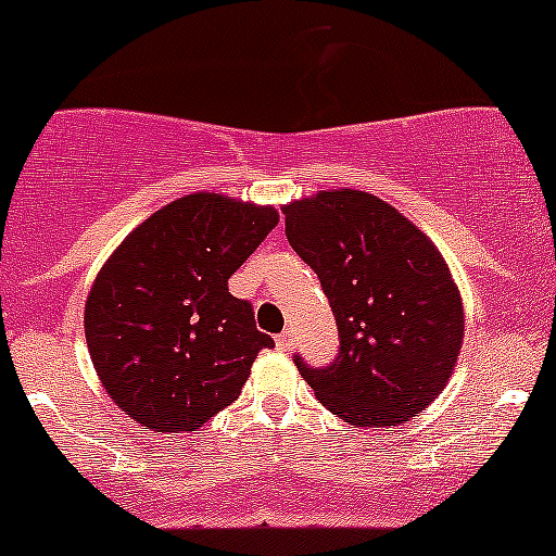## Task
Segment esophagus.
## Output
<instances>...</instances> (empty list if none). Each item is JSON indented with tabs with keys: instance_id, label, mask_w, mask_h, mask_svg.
Wrapping results in <instances>:
<instances>
[{
	"instance_id": "1",
	"label": "esophagus",
	"mask_w": 556,
	"mask_h": 556,
	"mask_svg": "<svg viewBox=\"0 0 556 556\" xmlns=\"http://www.w3.org/2000/svg\"><path fill=\"white\" fill-rule=\"evenodd\" d=\"M276 344L278 349H283V352H291V349H294V333H291V330H283L276 339Z\"/></svg>"
}]
</instances>
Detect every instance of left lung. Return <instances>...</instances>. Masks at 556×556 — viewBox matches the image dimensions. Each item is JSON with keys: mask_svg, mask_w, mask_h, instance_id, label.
Here are the masks:
<instances>
[{"mask_svg": "<svg viewBox=\"0 0 556 556\" xmlns=\"http://www.w3.org/2000/svg\"><path fill=\"white\" fill-rule=\"evenodd\" d=\"M286 236L320 278L339 354H294L323 407L349 426H399L446 386L465 336L463 299L444 257L402 212L365 191H323L283 207Z\"/></svg>", "mask_w": 556, "mask_h": 556, "instance_id": "1", "label": "left lung"}]
</instances>
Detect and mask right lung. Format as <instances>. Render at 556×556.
Wrapping results in <instances>:
<instances>
[{"label": "right lung", "instance_id": "add662e5", "mask_svg": "<svg viewBox=\"0 0 556 556\" xmlns=\"http://www.w3.org/2000/svg\"><path fill=\"white\" fill-rule=\"evenodd\" d=\"M273 207L189 194L115 249L86 302V344L112 402L157 433L197 430L241 394L260 349L228 278L276 228Z\"/></svg>", "mask_w": 556, "mask_h": 556}]
</instances>
